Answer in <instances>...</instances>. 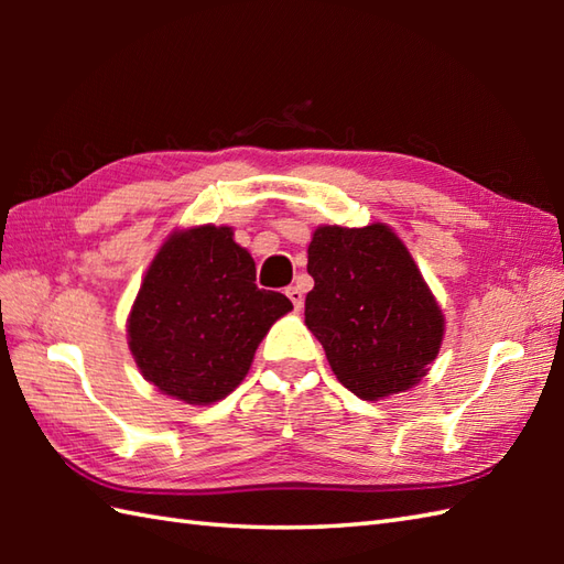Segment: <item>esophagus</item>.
<instances>
[{"instance_id":"34e87169","label":"esophagus","mask_w":564,"mask_h":564,"mask_svg":"<svg viewBox=\"0 0 564 564\" xmlns=\"http://www.w3.org/2000/svg\"><path fill=\"white\" fill-rule=\"evenodd\" d=\"M285 295L291 297V303H293V307H295V310H301V307H303L305 295H303V291H301V285H291V289L285 291Z\"/></svg>"}]
</instances>
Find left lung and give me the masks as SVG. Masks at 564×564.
<instances>
[{
    "label": "left lung",
    "mask_w": 564,
    "mask_h": 564,
    "mask_svg": "<svg viewBox=\"0 0 564 564\" xmlns=\"http://www.w3.org/2000/svg\"><path fill=\"white\" fill-rule=\"evenodd\" d=\"M305 325L346 390L380 400L410 390L443 339V315L410 251L386 225L317 227Z\"/></svg>",
    "instance_id": "8db88e82"
}]
</instances>
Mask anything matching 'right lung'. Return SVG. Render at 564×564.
<instances>
[{"label": "right lung", "instance_id": "add662e5", "mask_svg": "<svg viewBox=\"0 0 564 564\" xmlns=\"http://www.w3.org/2000/svg\"><path fill=\"white\" fill-rule=\"evenodd\" d=\"M249 251L230 227L170 237L140 285L128 319L130 351L152 386L188 404H210L247 376L259 341L293 310L261 291Z\"/></svg>", "mask_w": 564, "mask_h": 564}]
</instances>
